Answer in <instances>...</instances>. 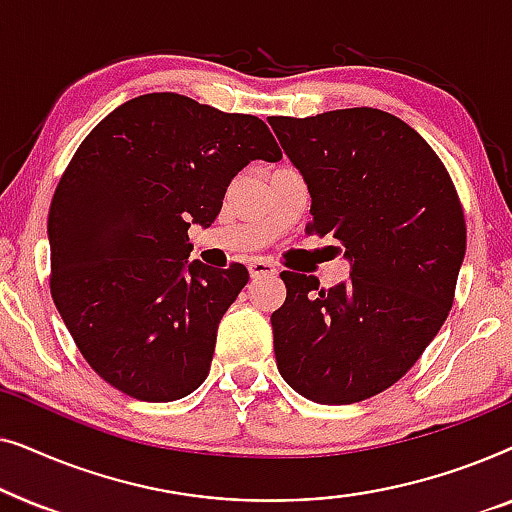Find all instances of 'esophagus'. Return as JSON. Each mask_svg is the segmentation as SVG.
Wrapping results in <instances>:
<instances>
[{"mask_svg": "<svg viewBox=\"0 0 512 512\" xmlns=\"http://www.w3.org/2000/svg\"><path fill=\"white\" fill-rule=\"evenodd\" d=\"M249 275H251V279L275 277L277 275V268L270 261H251L249 263Z\"/></svg>", "mask_w": 512, "mask_h": 512, "instance_id": "esophagus-1", "label": "esophagus"}]
</instances>
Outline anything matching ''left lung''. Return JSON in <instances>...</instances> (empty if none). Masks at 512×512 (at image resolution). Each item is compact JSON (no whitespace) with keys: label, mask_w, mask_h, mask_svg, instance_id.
I'll return each mask as SVG.
<instances>
[{"label":"left lung","mask_w":512,"mask_h":512,"mask_svg":"<svg viewBox=\"0 0 512 512\" xmlns=\"http://www.w3.org/2000/svg\"><path fill=\"white\" fill-rule=\"evenodd\" d=\"M268 123L312 198L307 233L345 247L349 279L282 272L272 312L279 375L300 396L347 405L389 389L415 366L450 314L466 221L436 151L373 107Z\"/></svg>","instance_id":"8db88e82"}]
</instances>
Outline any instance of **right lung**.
<instances>
[{
    "instance_id": "right-lung-1",
    "label": "right lung",
    "mask_w": 512,
    "mask_h": 512,
    "mask_svg": "<svg viewBox=\"0 0 512 512\" xmlns=\"http://www.w3.org/2000/svg\"><path fill=\"white\" fill-rule=\"evenodd\" d=\"M261 118L177 93L121 104L76 149L48 212L51 296L88 366L123 394L167 403L205 382L244 265L188 261L230 179L277 163Z\"/></svg>"
}]
</instances>
